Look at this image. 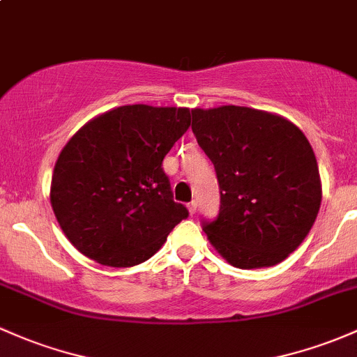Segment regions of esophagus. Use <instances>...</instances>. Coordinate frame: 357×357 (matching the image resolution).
Masks as SVG:
<instances>
[{
    "label": "esophagus",
    "mask_w": 357,
    "mask_h": 357,
    "mask_svg": "<svg viewBox=\"0 0 357 357\" xmlns=\"http://www.w3.org/2000/svg\"><path fill=\"white\" fill-rule=\"evenodd\" d=\"M187 209H189L190 214H195V211H197V202L195 201L189 202V204H187Z\"/></svg>",
    "instance_id": "1"
}]
</instances>
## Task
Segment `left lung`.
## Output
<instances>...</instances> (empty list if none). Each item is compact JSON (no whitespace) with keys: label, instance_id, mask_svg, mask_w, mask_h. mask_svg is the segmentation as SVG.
Returning a JSON list of instances; mask_svg holds the SVG:
<instances>
[{"label":"left lung","instance_id":"8db88e82","mask_svg":"<svg viewBox=\"0 0 357 357\" xmlns=\"http://www.w3.org/2000/svg\"><path fill=\"white\" fill-rule=\"evenodd\" d=\"M192 132L214 163L220 214L204 223L216 252L238 269L282 262L312 229L321 180L298 126L250 107L192 109Z\"/></svg>","mask_w":357,"mask_h":357}]
</instances>
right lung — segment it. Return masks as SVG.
I'll return each mask as SVG.
<instances>
[{"instance_id":"add662e5","label":"right lung","mask_w":357,"mask_h":357,"mask_svg":"<svg viewBox=\"0 0 357 357\" xmlns=\"http://www.w3.org/2000/svg\"><path fill=\"white\" fill-rule=\"evenodd\" d=\"M189 126L187 107L136 103L103 112L73 134L54 165L51 206L83 255L109 267L137 266L189 216L162 168Z\"/></svg>"}]
</instances>
